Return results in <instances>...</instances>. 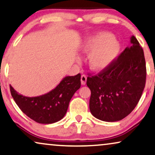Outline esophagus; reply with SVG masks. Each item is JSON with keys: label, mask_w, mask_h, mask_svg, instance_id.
Masks as SVG:
<instances>
[{"label": "esophagus", "mask_w": 155, "mask_h": 155, "mask_svg": "<svg viewBox=\"0 0 155 155\" xmlns=\"http://www.w3.org/2000/svg\"><path fill=\"white\" fill-rule=\"evenodd\" d=\"M86 82H87V77H86V75H82L81 76V84H82V85H84V84H86Z\"/></svg>", "instance_id": "esophagus-1"}]
</instances>
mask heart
<instances>
[{
  "mask_svg": "<svg viewBox=\"0 0 155 155\" xmlns=\"http://www.w3.org/2000/svg\"><path fill=\"white\" fill-rule=\"evenodd\" d=\"M82 50L85 54H90V68L99 72L107 68L114 62L120 52V44L111 34L99 31L84 40Z\"/></svg>",
  "mask_w": 155,
  "mask_h": 155,
  "instance_id": "b5f03b06",
  "label": "heart"
}]
</instances>
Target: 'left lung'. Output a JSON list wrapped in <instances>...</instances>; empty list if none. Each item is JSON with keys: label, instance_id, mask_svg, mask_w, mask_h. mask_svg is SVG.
I'll return each instance as SVG.
<instances>
[{"label": "left lung", "instance_id": "left-lung-1", "mask_svg": "<svg viewBox=\"0 0 155 155\" xmlns=\"http://www.w3.org/2000/svg\"><path fill=\"white\" fill-rule=\"evenodd\" d=\"M130 44L107 68L87 79L91 90V114L103 121H118L126 117L136 107L145 88L143 48L134 36L130 37Z\"/></svg>", "mask_w": 155, "mask_h": 155}]
</instances>
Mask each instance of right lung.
Listing matches in <instances>:
<instances>
[{
    "label": "right lung",
    "instance_id": "obj_1",
    "mask_svg": "<svg viewBox=\"0 0 155 155\" xmlns=\"http://www.w3.org/2000/svg\"><path fill=\"white\" fill-rule=\"evenodd\" d=\"M80 74L66 76L54 89L37 97L19 94L10 85V92L17 105L23 113L39 124H54L62 119L66 114L70 101L81 85Z\"/></svg>",
    "mask_w": 155,
    "mask_h": 155
}]
</instances>
